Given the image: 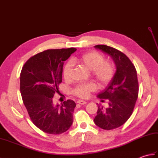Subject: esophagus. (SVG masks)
I'll use <instances>...</instances> for the list:
<instances>
[{
  "label": "esophagus",
  "mask_w": 158,
  "mask_h": 158,
  "mask_svg": "<svg viewBox=\"0 0 158 158\" xmlns=\"http://www.w3.org/2000/svg\"><path fill=\"white\" fill-rule=\"evenodd\" d=\"M77 103L79 104V105H85L87 104L86 101H84V100H79L77 101Z\"/></svg>",
  "instance_id": "obj_1"
}]
</instances>
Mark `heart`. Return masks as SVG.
<instances>
[{
    "label": "heart",
    "mask_w": 158,
    "mask_h": 158,
    "mask_svg": "<svg viewBox=\"0 0 158 158\" xmlns=\"http://www.w3.org/2000/svg\"><path fill=\"white\" fill-rule=\"evenodd\" d=\"M73 62H80L92 70V75L100 85H105L111 81L115 75V69L111 63L105 62V58L100 53L92 52L83 55L79 58H73ZM72 63L66 64L63 69V76L66 80L72 77ZM96 86L94 83H84L77 85L73 89L74 94L81 98H88L90 94L95 91Z\"/></svg>",
    "instance_id": "heart-1"
}]
</instances>
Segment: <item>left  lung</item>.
I'll list each match as a JSON object with an SVG mask.
<instances>
[{"instance_id": "obj_1", "label": "left lung", "mask_w": 158, "mask_h": 158, "mask_svg": "<svg viewBox=\"0 0 158 158\" xmlns=\"http://www.w3.org/2000/svg\"><path fill=\"white\" fill-rule=\"evenodd\" d=\"M95 48L110 56L117 67L115 75L98 98L108 100L106 108L98 105L97 115L94 119L96 126L109 130L125 123L132 114L139 95V82L135 66L122 52L111 47L98 45Z\"/></svg>"}]
</instances>
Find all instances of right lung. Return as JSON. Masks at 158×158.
Segmentation results:
<instances>
[{
	"mask_svg": "<svg viewBox=\"0 0 158 158\" xmlns=\"http://www.w3.org/2000/svg\"><path fill=\"white\" fill-rule=\"evenodd\" d=\"M77 49H48L30 58L20 73V92L32 123L51 135L65 132L73 122L76 106L72 100L55 105L53 97L59 93L64 61Z\"/></svg>",
	"mask_w": 158,
	"mask_h": 158,
	"instance_id": "right-lung-1",
	"label": "right lung"
}]
</instances>
